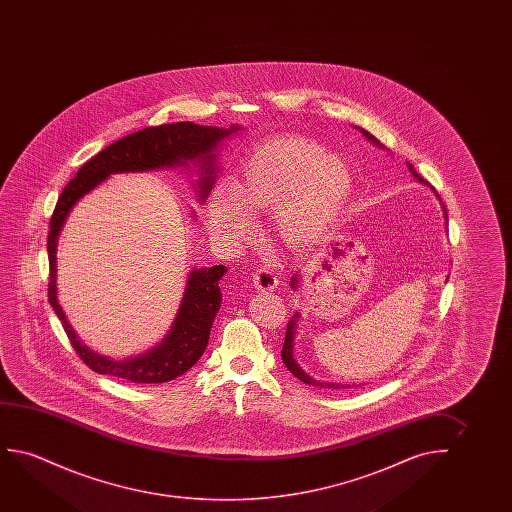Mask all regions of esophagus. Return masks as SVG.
<instances>
[{
  "mask_svg": "<svg viewBox=\"0 0 512 512\" xmlns=\"http://www.w3.org/2000/svg\"><path fill=\"white\" fill-rule=\"evenodd\" d=\"M253 287L260 292H273L274 288H278V276L271 269L260 267L259 271L253 274Z\"/></svg>",
  "mask_w": 512,
  "mask_h": 512,
  "instance_id": "1",
  "label": "esophagus"
}]
</instances>
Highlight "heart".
Listing matches in <instances>:
<instances>
[{"instance_id":"heart-1","label":"heart","mask_w":512,"mask_h":512,"mask_svg":"<svg viewBox=\"0 0 512 512\" xmlns=\"http://www.w3.org/2000/svg\"><path fill=\"white\" fill-rule=\"evenodd\" d=\"M355 175L318 141L278 136L253 147L232 185L218 183L208 201L213 236L239 243L252 232L250 213L273 210L274 231L290 248L320 243L343 217Z\"/></svg>"}]
</instances>
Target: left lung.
Segmentation results:
<instances>
[{
	"label": "left lung",
	"instance_id": "8db88e82",
	"mask_svg": "<svg viewBox=\"0 0 512 512\" xmlns=\"http://www.w3.org/2000/svg\"><path fill=\"white\" fill-rule=\"evenodd\" d=\"M357 129H360V127H357ZM360 133L364 134L365 138L371 141V143H374V145H378V147L383 148V145H381L379 140H376L371 133H367L364 129H360ZM407 168H409V171L413 173L414 178H416L418 182L425 183V180H423V178L414 171L413 164H409V162H407ZM442 208H444V204H442ZM444 218H446V222H448V213H446V208H444ZM299 278H301V276L297 273L292 276L290 287L294 288V290L299 288ZM297 322H299V313H295V315L292 316V320L288 322L287 334H285V343H283V350H281V360H283V364L287 365L288 371L292 372L295 378L301 379L302 383H308V385L322 386V388H334V390H337V388H351V386H355L341 385V383H322V381H316V379L311 378V376H308L306 372L302 371L294 358V341L295 334H297Z\"/></svg>",
	"mask_w": 512,
	"mask_h": 512
}]
</instances>
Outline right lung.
I'll return each mask as SVG.
<instances>
[{"mask_svg": "<svg viewBox=\"0 0 512 512\" xmlns=\"http://www.w3.org/2000/svg\"><path fill=\"white\" fill-rule=\"evenodd\" d=\"M241 127L197 126L192 122H176L147 127L143 131L127 134L126 138L115 141L110 147L101 150L92 159L78 169L77 176L64 187L57 199L56 210L50 218L49 241V302L63 323L66 336L75 348L84 364L98 374H108L113 378L124 379L131 383H166L182 376L201 358L210 339L211 325L217 316L222 302L218 281L222 280L227 267H201L190 271L187 287L183 292L182 304L176 313L175 322L161 343L138 357H103L89 350L64 316L57 302V241L63 231L64 222L73 210V206L99 183L115 173L131 171H154V169L178 168L196 162L201 169V178L197 182L199 201L210 194L217 166L218 145L238 133Z\"/></svg>", "mask_w": 512, "mask_h": 512, "instance_id": "obj_1", "label": "right lung"}]
</instances>
